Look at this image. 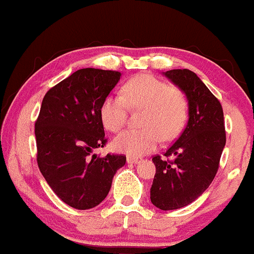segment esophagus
<instances>
[{
	"mask_svg": "<svg viewBox=\"0 0 254 254\" xmlns=\"http://www.w3.org/2000/svg\"><path fill=\"white\" fill-rule=\"evenodd\" d=\"M127 161L129 164H137V163L141 162L140 158H136V157H127Z\"/></svg>",
	"mask_w": 254,
	"mask_h": 254,
	"instance_id": "esophagus-1",
	"label": "esophagus"
}]
</instances>
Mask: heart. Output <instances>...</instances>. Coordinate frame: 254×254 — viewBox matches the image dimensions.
Here are the masks:
<instances>
[{"label":"heart","instance_id":"obj_1","mask_svg":"<svg viewBox=\"0 0 254 254\" xmlns=\"http://www.w3.org/2000/svg\"><path fill=\"white\" fill-rule=\"evenodd\" d=\"M123 96L108 95L100 108L103 125L117 132L125 125L129 106L145 108L141 118L142 129H127L114 140V147L132 157L153 151L161 137L169 141L180 134L188 118V100L179 87L149 74L130 79L123 87Z\"/></svg>","mask_w":254,"mask_h":254}]
</instances>
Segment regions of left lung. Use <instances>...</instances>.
<instances>
[{
	"mask_svg": "<svg viewBox=\"0 0 254 254\" xmlns=\"http://www.w3.org/2000/svg\"><path fill=\"white\" fill-rule=\"evenodd\" d=\"M163 74L185 93L189 103V122L183 134L163 158H152L156 175L151 202L162 210H173L192 203L209 188L226 136L220 102L193 71L173 69ZM170 155L176 156L174 161L167 159Z\"/></svg>",
	"mask_w": 254,
	"mask_h": 254,
	"instance_id": "left-lung-1",
	"label": "left lung"
}]
</instances>
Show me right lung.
Returning <instances> with one entry per match:
<instances>
[{
    "label": "right lung",
    "mask_w": 254,
    "mask_h": 254,
    "mask_svg": "<svg viewBox=\"0 0 254 254\" xmlns=\"http://www.w3.org/2000/svg\"><path fill=\"white\" fill-rule=\"evenodd\" d=\"M122 74L85 68L50 89L35 123L37 165L61 199L90 209L106 198L127 157H100L93 149L107 142L100 108Z\"/></svg>",
    "instance_id": "1"
}]
</instances>
